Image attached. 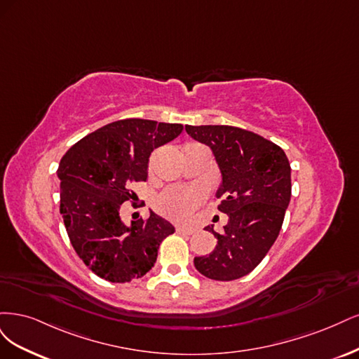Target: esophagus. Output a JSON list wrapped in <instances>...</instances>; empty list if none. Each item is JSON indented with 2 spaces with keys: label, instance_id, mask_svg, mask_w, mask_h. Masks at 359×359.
<instances>
[{
  "label": "esophagus",
  "instance_id": "esophagus-1",
  "mask_svg": "<svg viewBox=\"0 0 359 359\" xmlns=\"http://www.w3.org/2000/svg\"><path fill=\"white\" fill-rule=\"evenodd\" d=\"M176 231H177V233H180V234L191 236V234L195 233V228H192V226H177Z\"/></svg>",
  "mask_w": 359,
  "mask_h": 359
}]
</instances>
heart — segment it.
<instances>
[{
    "mask_svg": "<svg viewBox=\"0 0 359 359\" xmlns=\"http://www.w3.org/2000/svg\"><path fill=\"white\" fill-rule=\"evenodd\" d=\"M204 196L205 189L201 187H170L159 194L156 209L175 221H184L204 200Z\"/></svg>",
    "mask_w": 359,
    "mask_h": 359,
    "instance_id": "b5f03b06",
    "label": "heart"
}]
</instances>
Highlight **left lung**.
<instances>
[{"label": "left lung", "instance_id": "left-lung-1", "mask_svg": "<svg viewBox=\"0 0 359 359\" xmlns=\"http://www.w3.org/2000/svg\"><path fill=\"white\" fill-rule=\"evenodd\" d=\"M194 140L212 149L222 183L217 209L228 215L224 233L212 226L217 245L194 265L213 280H236L267 255L280 233L291 201V165L283 149L255 133L229 125L184 126Z\"/></svg>", "mask_w": 359, "mask_h": 359}]
</instances>
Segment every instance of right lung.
I'll return each instance as SVG.
<instances>
[{
  "label": "right lung",
  "instance_id": "obj_1",
  "mask_svg": "<svg viewBox=\"0 0 359 359\" xmlns=\"http://www.w3.org/2000/svg\"><path fill=\"white\" fill-rule=\"evenodd\" d=\"M182 123L122 119L88 134L68 149L56 175L60 212L72 245L101 279L125 283L154 267L163 240L175 226L150 210L125 225L121 207L134 198L133 182H146L154 149L175 140Z\"/></svg>",
  "mask_w": 359,
  "mask_h": 359
}]
</instances>
